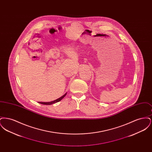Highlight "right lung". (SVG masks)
<instances>
[{
    "instance_id": "obj_1",
    "label": "right lung",
    "mask_w": 152,
    "mask_h": 152,
    "mask_svg": "<svg viewBox=\"0 0 152 152\" xmlns=\"http://www.w3.org/2000/svg\"><path fill=\"white\" fill-rule=\"evenodd\" d=\"M66 94V93H65V94H64L63 96H62L61 97H60V98H58V99L54 100V101H51V102H39V103L42 104H44V105H51V104H53L54 103H56V102H58V101H61L65 97Z\"/></svg>"
}]
</instances>
